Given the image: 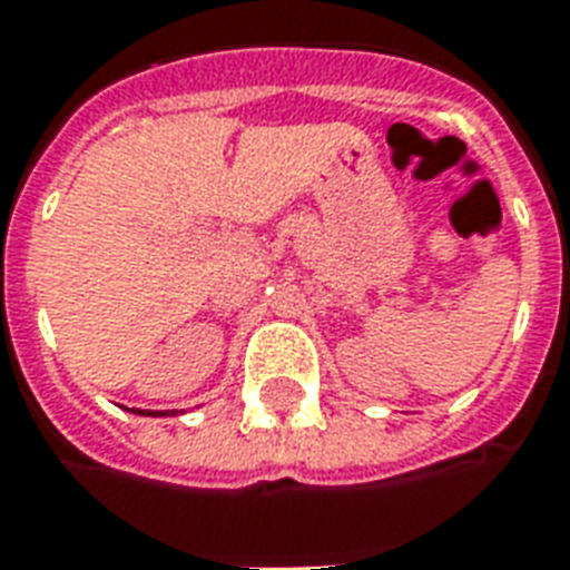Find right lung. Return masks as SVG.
Masks as SVG:
<instances>
[{
  "instance_id": "right-lung-1",
  "label": "right lung",
  "mask_w": 570,
  "mask_h": 570,
  "mask_svg": "<svg viewBox=\"0 0 570 570\" xmlns=\"http://www.w3.org/2000/svg\"><path fill=\"white\" fill-rule=\"evenodd\" d=\"M135 414H149V417H164V414H176V412H147V409H140V412Z\"/></svg>"
}]
</instances>
